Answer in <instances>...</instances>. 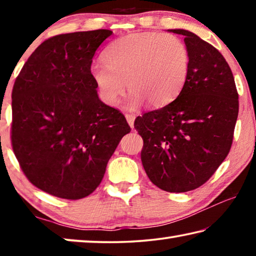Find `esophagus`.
<instances>
[{"label": "esophagus", "mask_w": 256, "mask_h": 256, "mask_svg": "<svg viewBox=\"0 0 256 256\" xmlns=\"http://www.w3.org/2000/svg\"><path fill=\"white\" fill-rule=\"evenodd\" d=\"M125 118H126L128 123L130 126H131V128H134V120H136V116L132 115V114H125Z\"/></svg>", "instance_id": "1"}]
</instances>
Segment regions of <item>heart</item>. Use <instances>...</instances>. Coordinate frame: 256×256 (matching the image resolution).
<instances>
[{"mask_svg": "<svg viewBox=\"0 0 256 256\" xmlns=\"http://www.w3.org/2000/svg\"><path fill=\"white\" fill-rule=\"evenodd\" d=\"M102 60L105 64L90 68L102 100L118 105L126 81L131 110L144 102L154 108L168 105L180 96L190 72L188 46L170 34H128L110 42Z\"/></svg>", "mask_w": 256, "mask_h": 256, "instance_id": "b5f03b06", "label": "heart"}]
</instances>
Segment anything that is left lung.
<instances>
[{
  "mask_svg": "<svg viewBox=\"0 0 256 256\" xmlns=\"http://www.w3.org/2000/svg\"><path fill=\"white\" fill-rule=\"evenodd\" d=\"M190 72L174 102L138 116L144 138L141 160L152 183L166 192L200 188L226 159L238 116V94L230 68L218 50L185 29Z\"/></svg>",
  "mask_w": 256,
  "mask_h": 256,
  "instance_id": "1",
  "label": "left lung"
}]
</instances>
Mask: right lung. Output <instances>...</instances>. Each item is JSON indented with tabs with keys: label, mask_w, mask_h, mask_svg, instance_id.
Returning a JSON list of instances; mask_svg holds the SVG:
<instances>
[{
	"label": "right lung",
	"mask_w": 256,
	"mask_h": 256,
	"mask_svg": "<svg viewBox=\"0 0 256 256\" xmlns=\"http://www.w3.org/2000/svg\"><path fill=\"white\" fill-rule=\"evenodd\" d=\"M112 32L58 34L30 55L12 90V148L24 175L52 196L92 194L108 160L131 131L98 97L92 58Z\"/></svg>",
	"instance_id": "right-lung-1"
}]
</instances>
